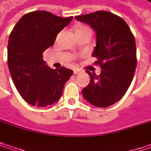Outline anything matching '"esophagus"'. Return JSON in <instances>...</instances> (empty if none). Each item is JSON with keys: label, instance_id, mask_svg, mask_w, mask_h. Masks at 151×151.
Returning a JSON list of instances; mask_svg holds the SVG:
<instances>
[{"label": "esophagus", "instance_id": "esophagus-1", "mask_svg": "<svg viewBox=\"0 0 151 151\" xmlns=\"http://www.w3.org/2000/svg\"><path fill=\"white\" fill-rule=\"evenodd\" d=\"M73 73H74L75 75L79 74V73H80V71H78V70H74V71H73Z\"/></svg>", "mask_w": 151, "mask_h": 151}]
</instances>
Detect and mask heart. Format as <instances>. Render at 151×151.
I'll use <instances>...</instances> for the list:
<instances>
[{
    "label": "heart",
    "instance_id": "1",
    "mask_svg": "<svg viewBox=\"0 0 151 151\" xmlns=\"http://www.w3.org/2000/svg\"><path fill=\"white\" fill-rule=\"evenodd\" d=\"M85 31H90V29L87 26L85 25H79L75 29V33H80V32H85Z\"/></svg>",
    "mask_w": 151,
    "mask_h": 151
}]
</instances>
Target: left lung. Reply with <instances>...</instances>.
<instances>
[{"instance_id": "1", "label": "left lung", "mask_w": 151, "mask_h": 151, "mask_svg": "<svg viewBox=\"0 0 151 151\" xmlns=\"http://www.w3.org/2000/svg\"><path fill=\"white\" fill-rule=\"evenodd\" d=\"M96 32L94 65L101 73L86 71L91 80L82 90L84 98L92 105L106 107L119 101L129 87L136 68V41L129 25L120 16L107 11H96L75 16Z\"/></svg>"}]
</instances>
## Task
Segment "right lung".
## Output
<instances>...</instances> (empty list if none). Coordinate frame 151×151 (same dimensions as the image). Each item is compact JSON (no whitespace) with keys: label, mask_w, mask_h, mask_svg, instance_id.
<instances>
[{"label":"right lung","mask_w":151,"mask_h":151,"mask_svg":"<svg viewBox=\"0 0 151 151\" xmlns=\"http://www.w3.org/2000/svg\"><path fill=\"white\" fill-rule=\"evenodd\" d=\"M73 20L44 10L25 14L10 33L8 65L21 96L30 105L45 107L59 100L73 70L50 69L43 59L46 49L53 45L58 34Z\"/></svg>","instance_id":"right-lung-1"}]
</instances>
